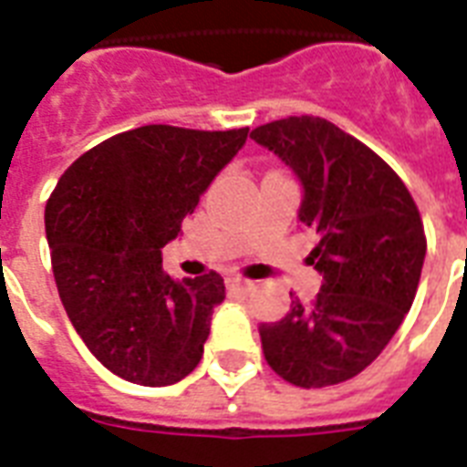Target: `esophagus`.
<instances>
[{"label": "esophagus", "instance_id": "1", "mask_svg": "<svg viewBox=\"0 0 467 467\" xmlns=\"http://www.w3.org/2000/svg\"><path fill=\"white\" fill-rule=\"evenodd\" d=\"M226 289L234 294H251L253 289H255V285H253V282H248V279L231 277V279H226Z\"/></svg>", "mask_w": 467, "mask_h": 467}]
</instances>
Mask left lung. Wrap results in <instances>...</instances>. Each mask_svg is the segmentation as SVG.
Returning a JSON list of instances; mask_svg holds the SVG:
<instances>
[{
    "mask_svg": "<svg viewBox=\"0 0 467 467\" xmlns=\"http://www.w3.org/2000/svg\"><path fill=\"white\" fill-rule=\"evenodd\" d=\"M301 185L298 222L318 244L313 304L292 301L260 323L265 359L298 388L352 379L383 352L415 301L427 241L417 204L383 159L323 118H286L251 132Z\"/></svg>",
    "mask_w": 467,
    "mask_h": 467,
    "instance_id": "obj_1",
    "label": "left lung"
}]
</instances>
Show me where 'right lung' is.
<instances>
[{
    "label": "right lung",
    "instance_id": "obj_1",
    "mask_svg": "<svg viewBox=\"0 0 467 467\" xmlns=\"http://www.w3.org/2000/svg\"><path fill=\"white\" fill-rule=\"evenodd\" d=\"M245 140L248 128L144 125L88 149L47 200L62 306L93 357L125 381L173 386L202 359L223 279L169 277L161 248Z\"/></svg>",
    "mask_w": 467,
    "mask_h": 467
}]
</instances>
